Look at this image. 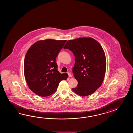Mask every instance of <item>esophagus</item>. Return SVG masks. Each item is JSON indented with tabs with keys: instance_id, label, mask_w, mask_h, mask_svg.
Wrapping results in <instances>:
<instances>
[{
	"instance_id": "obj_1",
	"label": "esophagus",
	"mask_w": 133,
	"mask_h": 133,
	"mask_svg": "<svg viewBox=\"0 0 133 133\" xmlns=\"http://www.w3.org/2000/svg\"><path fill=\"white\" fill-rule=\"evenodd\" d=\"M68 77H72V75H71V74L70 73H68Z\"/></svg>"
}]
</instances>
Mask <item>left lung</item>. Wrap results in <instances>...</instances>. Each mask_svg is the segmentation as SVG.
<instances>
[{"label": "left lung", "instance_id": "left-lung-1", "mask_svg": "<svg viewBox=\"0 0 133 133\" xmlns=\"http://www.w3.org/2000/svg\"><path fill=\"white\" fill-rule=\"evenodd\" d=\"M73 53L75 64L73 73L78 82L72 90L79 96L94 93L103 82L106 70V58L102 46L91 37L68 40L64 46Z\"/></svg>", "mask_w": 133, "mask_h": 133}]
</instances>
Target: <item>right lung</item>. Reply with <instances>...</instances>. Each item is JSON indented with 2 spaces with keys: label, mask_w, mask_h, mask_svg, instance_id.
<instances>
[{
  "label": "right lung",
  "mask_w": 133,
  "mask_h": 133,
  "mask_svg": "<svg viewBox=\"0 0 133 133\" xmlns=\"http://www.w3.org/2000/svg\"><path fill=\"white\" fill-rule=\"evenodd\" d=\"M66 40L48 39L35 43L25 54L24 72L28 87L40 96H48L57 90L67 74L57 70L56 58Z\"/></svg>",
  "instance_id": "right-lung-1"
}]
</instances>
